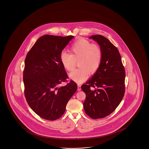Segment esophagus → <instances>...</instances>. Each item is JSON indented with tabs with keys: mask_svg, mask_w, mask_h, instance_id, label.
Listing matches in <instances>:
<instances>
[{
	"mask_svg": "<svg viewBox=\"0 0 149 149\" xmlns=\"http://www.w3.org/2000/svg\"><path fill=\"white\" fill-rule=\"evenodd\" d=\"M81 86L80 84H77V91H81Z\"/></svg>",
	"mask_w": 149,
	"mask_h": 149,
	"instance_id": "1",
	"label": "esophagus"
}]
</instances>
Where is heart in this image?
Here are the masks:
<instances>
[{
	"label": "heart",
	"instance_id": "obj_1",
	"mask_svg": "<svg viewBox=\"0 0 149 149\" xmlns=\"http://www.w3.org/2000/svg\"><path fill=\"white\" fill-rule=\"evenodd\" d=\"M70 52L71 54L62 51L61 60L64 68L68 70L74 69L78 62L79 68L69 74L70 79L76 82H83L88 77L89 73H95L101 65L103 56L101 48L86 40L75 41L70 47Z\"/></svg>",
	"mask_w": 149,
	"mask_h": 149
}]
</instances>
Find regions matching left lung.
<instances>
[{
    "mask_svg": "<svg viewBox=\"0 0 149 149\" xmlns=\"http://www.w3.org/2000/svg\"><path fill=\"white\" fill-rule=\"evenodd\" d=\"M102 51L101 65L81 89L86 94L84 107L93 119L104 118L119 105L125 93V71L117 48L100 35L89 37Z\"/></svg>",
    "mask_w": 149,
    "mask_h": 149,
    "instance_id": "left-lung-1",
    "label": "left lung"
}]
</instances>
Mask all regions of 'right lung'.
I'll return each mask as SVG.
<instances>
[{"label":"right lung","mask_w":149,"mask_h":149,"mask_svg":"<svg viewBox=\"0 0 149 149\" xmlns=\"http://www.w3.org/2000/svg\"><path fill=\"white\" fill-rule=\"evenodd\" d=\"M74 36L46 35L39 38L28 52L23 71L24 94L31 109L41 118L56 120L65 113L68 100L77 88L68 76L61 54Z\"/></svg>","instance_id":"right-lung-1"}]
</instances>
